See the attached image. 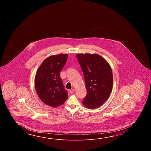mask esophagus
Listing matches in <instances>:
<instances>
[{
  "label": "esophagus",
  "instance_id": "1",
  "mask_svg": "<svg viewBox=\"0 0 151 151\" xmlns=\"http://www.w3.org/2000/svg\"><path fill=\"white\" fill-rule=\"evenodd\" d=\"M74 91H75V90H74V88H73V89H72V90H70V92L71 93H73Z\"/></svg>",
  "mask_w": 151,
  "mask_h": 151
}]
</instances>
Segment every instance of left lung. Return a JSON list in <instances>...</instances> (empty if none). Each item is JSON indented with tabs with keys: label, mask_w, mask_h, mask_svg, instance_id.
I'll list each match as a JSON object with an SVG mask.
<instances>
[{
	"label": "left lung",
	"mask_w": 151,
	"mask_h": 151,
	"mask_svg": "<svg viewBox=\"0 0 151 151\" xmlns=\"http://www.w3.org/2000/svg\"><path fill=\"white\" fill-rule=\"evenodd\" d=\"M76 56L83 72L87 90L83 104L89 109H96L109 99L112 92V68L100 55L80 53Z\"/></svg>",
	"instance_id": "1"
}]
</instances>
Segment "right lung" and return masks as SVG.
I'll use <instances>...</instances> for the list:
<instances>
[{"mask_svg": "<svg viewBox=\"0 0 151 151\" xmlns=\"http://www.w3.org/2000/svg\"><path fill=\"white\" fill-rule=\"evenodd\" d=\"M68 58V54L52 55L46 58L39 67L35 76V88L39 98L47 105L57 107L68 98L60 72Z\"/></svg>", "mask_w": 151, "mask_h": 151, "instance_id": "right-lung-1", "label": "right lung"}]
</instances>
